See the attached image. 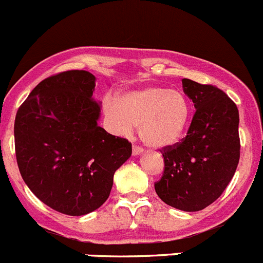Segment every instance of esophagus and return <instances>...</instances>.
<instances>
[{"label":"esophagus","mask_w":263,"mask_h":263,"mask_svg":"<svg viewBox=\"0 0 263 263\" xmlns=\"http://www.w3.org/2000/svg\"><path fill=\"white\" fill-rule=\"evenodd\" d=\"M141 153H143V148H140V146L137 145H135L134 148H132V154H134V156H140Z\"/></svg>","instance_id":"obj_1"}]
</instances>
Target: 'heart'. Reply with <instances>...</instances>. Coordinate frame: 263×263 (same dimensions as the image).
<instances>
[{"label":"heart","mask_w":263,"mask_h":263,"mask_svg":"<svg viewBox=\"0 0 263 263\" xmlns=\"http://www.w3.org/2000/svg\"><path fill=\"white\" fill-rule=\"evenodd\" d=\"M102 106L107 123L115 134L129 135L137 126L144 143L157 149L178 143L192 117L187 96L161 85L128 90L118 98L107 96Z\"/></svg>","instance_id":"b5f03b06"}]
</instances>
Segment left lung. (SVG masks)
I'll use <instances>...</instances> for the list:
<instances>
[{"label":"left lung","instance_id":"left-lung-1","mask_svg":"<svg viewBox=\"0 0 263 263\" xmlns=\"http://www.w3.org/2000/svg\"><path fill=\"white\" fill-rule=\"evenodd\" d=\"M196 112L187 136L163 148L165 171L154 184L158 197L184 212L214 202L231 181L240 158L239 110L214 85L183 79Z\"/></svg>","mask_w":263,"mask_h":263}]
</instances>
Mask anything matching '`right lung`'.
I'll return each mask as SVG.
<instances>
[{
    "label": "right lung",
    "instance_id": "add662e5",
    "mask_svg": "<svg viewBox=\"0 0 263 263\" xmlns=\"http://www.w3.org/2000/svg\"><path fill=\"white\" fill-rule=\"evenodd\" d=\"M96 78L84 70L49 76L21 105L14 123L24 183L51 209L84 215L110 195L114 173L131 157L128 140L97 124Z\"/></svg>",
    "mask_w": 263,
    "mask_h": 263
}]
</instances>
